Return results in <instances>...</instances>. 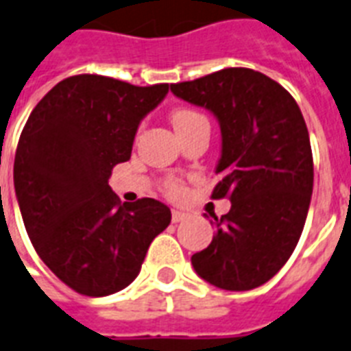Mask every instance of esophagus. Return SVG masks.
Listing matches in <instances>:
<instances>
[{"mask_svg":"<svg viewBox=\"0 0 351 351\" xmlns=\"http://www.w3.org/2000/svg\"><path fill=\"white\" fill-rule=\"evenodd\" d=\"M184 219H188V213L186 211H181V210H173L172 211V222L173 224H178V222H182Z\"/></svg>","mask_w":351,"mask_h":351,"instance_id":"1","label":"esophagus"}]
</instances>
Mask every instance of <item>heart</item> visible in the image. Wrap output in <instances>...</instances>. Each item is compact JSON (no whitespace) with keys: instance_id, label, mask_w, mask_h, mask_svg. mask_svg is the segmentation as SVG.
<instances>
[{"instance_id":"heart-1","label":"heart","mask_w":351,"mask_h":351,"mask_svg":"<svg viewBox=\"0 0 351 351\" xmlns=\"http://www.w3.org/2000/svg\"><path fill=\"white\" fill-rule=\"evenodd\" d=\"M202 118L204 117H202V114H199V112L188 111V109H181V111L173 112L172 120H173V125H176V130H178V129H184V127L192 125L193 121L202 120ZM169 192L176 195V193L181 192V186H179L178 182H170Z\"/></svg>"}]
</instances>
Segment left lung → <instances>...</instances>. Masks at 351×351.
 <instances>
[{
  "label": "left lung",
  "instance_id": "left-lung-1",
  "mask_svg": "<svg viewBox=\"0 0 351 351\" xmlns=\"http://www.w3.org/2000/svg\"><path fill=\"white\" fill-rule=\"evenodd\" d=\"M170 91L219 121L221 179L211 197L231 201L221 219L210 213L217 231L192 256L193 269L224 291L256 289L291 258L311 206L314 163L303 114L287 89L247 68L172 84Z\"/></svg>",
  "mask_w": 351,
  "mask_h": 351
}]
</instances>
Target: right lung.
I'll list each match as a JSON object with an SVG mask.
<instances>
[{
    "label": "right lung",
    "mask_w": 351,
    "mask_h": 351,
    "mask_svg": "<svg viewBox=\"0 0 351 351\" xmlns=\"http://www.w3.org/2000/svg\"><path fill=\"white\" fill-rule=\"evenodd\" d=\"M169 84L140 88L75 75L46 93L21 132L14 188L40 260L84 296H109L134 282L150 242L170 224L156 199L123 202L109 186L130 159L141 120Z\"/></svg>",
    "instance_id": "obj_1"
}]
</instances>
